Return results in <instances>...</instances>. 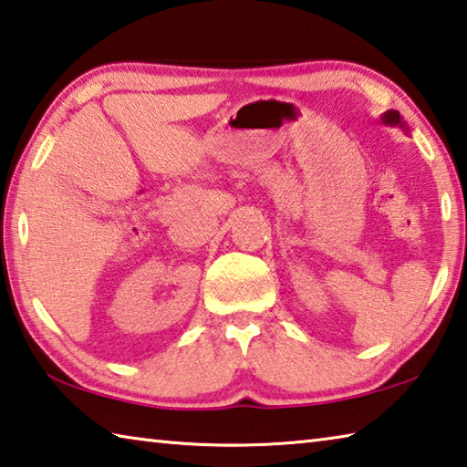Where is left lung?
Listing matches in <instances>:
<instances>
[{"instance_id":"obj_1","label":"left lung","mask_w":467,"mask_h":467,"mask_svg":"<svg viewBox=\"0 0 467 467\" xmlns=\"http://www.w3.org/2000/svg\"><path fill=\"white\" fill-rule=\"evenodd\" d=\"M381 120H384L386 124H398L400 122V114H398L396 109H389V112H386L384 118H381Z\"/></svg>"}]
</instances>
